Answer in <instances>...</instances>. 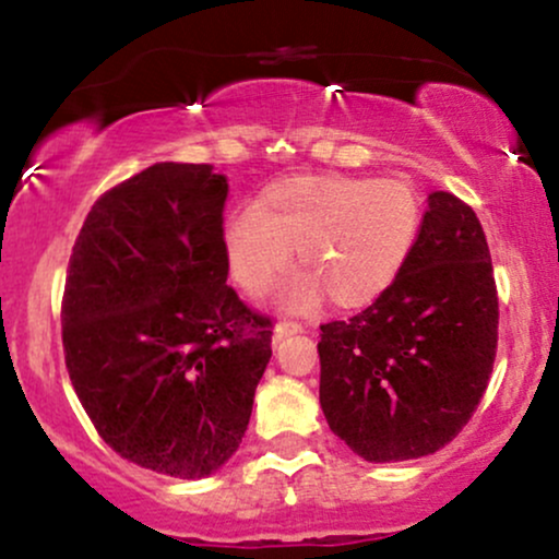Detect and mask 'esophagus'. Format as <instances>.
I'll return each mask as SVG.
<instances>
[{
    "instance_id": "obj_1",
    "label": "esophagus",
    "mask_w": 559,
    "mask_h": 559,
    "mask_svg": "<svg viewBox=\"0 0 559 559\" xmlns=\"http://www.w3.org/2000/svg\"><path fill=\"white\" fill-rule=\"evenodd\" d=\"M301 331H305V325L297 323V320H281V323L275 325V338L292 336V333H301Z\"/></svg>"
}]
</instances>
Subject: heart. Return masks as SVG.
<instances>
[{
  "mask_svg": "<svg viewBox=\"0 0 559 559\" xmlns=\"http://www.w3.org/2000/svg\"><path fill=\"white\" fill-rule=\"evenodd\" d=\"M423 197L404 178L294 176L267 186L226 223L230 273L243 292L265 294L292 262L305 271L286 288L288 310H310L320 292L336 307L381 297L413 254Z\"/></svg>",
  "mask_w": 559,
  "mask_h": 559,
  "instance_id": "b5f03b06",
  "label": "heart"
}]
</instances>
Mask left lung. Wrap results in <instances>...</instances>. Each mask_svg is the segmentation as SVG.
<instances>
[{
    "label": "left lung",
    "mask_w": 559,
    "mask_h": 559,
    "mask_svg": "<svg viewBox=\"0 0 559 559\" xmlns=\"http://www.w3.org/2000/svg\"><path fill=\"white\" fill-rule=\"evenodd\" d=\"M499 297L471 204L431 191L418 241L368 310L320 325V407L368 463L433 454L480 404L497 357Z\"/></svg>",
    "instance_id": "1"
}]
</instances>
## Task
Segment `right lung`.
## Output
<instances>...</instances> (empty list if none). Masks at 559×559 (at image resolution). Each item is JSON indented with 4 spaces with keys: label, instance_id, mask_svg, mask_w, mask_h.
I'll return each instance as SVG.
<instances>
[{
    "label": "right lung",
    "instance_id": "obj_1",
    "mask_svg": "<svg viewBox=\"0 0 559 559\" xmlns=\"http://www.w3.org/2000/svg\"><path fill=\"white\" fill-rule=\"evenodd\" d=\"M228 183L157 163L94 202L70 254L62 346L75 394L120 457L204 478L241 444L273 320L226 284Z\"/></svg>",
    "mask_w": 559,
    "mask_h": 559
}]
</instances>
